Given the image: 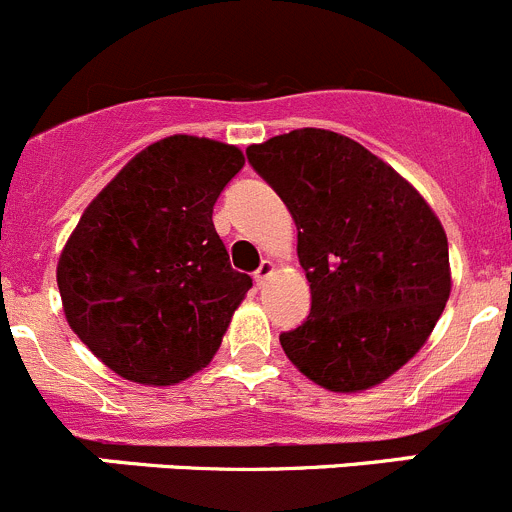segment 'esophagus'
<instances>
[{
    "label": "esophagus",
    "mask_w": 512,
    "mask_h": 512,
    "mask_svg": "<svg viewBox=\"0 0 512 512\" xmlns=\"http://www.w3.org/2000/svg\"><path fill=\"white\" fill-rule=\"evenodd\" d=\"M272 272H275V265H272L270 260H262V265L257 267V272H255V283L257 285H265V280L270 278Z\"/></svg>",
    "instance_id": "obj_1"
}]
</instances>
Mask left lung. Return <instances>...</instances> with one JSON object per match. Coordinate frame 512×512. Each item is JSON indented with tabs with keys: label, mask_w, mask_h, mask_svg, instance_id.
<instances>
[{
	"label": "left lung",
	"mask_w": 512,
	"mask_h": 512,
	"mask_svg": "<svg viewBox=\"0 0 512 512\" xmlns=\"http://www.w3.org/2000/svg\"><path fill=\"white\" fill-rule=\"evenodd\" d=\"M247 159L298 227L310 315L285 356L336 394L374 389L412 361L450 300L447 234L384 159L326 128L252 143Z\"/></svg>",
	"instance_id": "obj_1"
}]
</instances>
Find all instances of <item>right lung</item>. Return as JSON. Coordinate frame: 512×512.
<instances>
[{
	"label": "right lung",
	"mask_w": 512,
	"mask_h": 512,
	"mask_svg": "<svg viewBox=\"0 0 512 512\" xmlns=\"http://www.w3.org/2000/svg\"><path fill=\"white\" fill-rule=\"evenodd\" d=\"M242 166L232 143L166 136L138 151L70 232L57 260L62 313L123 379L174 386L217 353L252 288L212 222Z\"/></svg>",
	"instance_id": "obj_1"
}]
</instances>
